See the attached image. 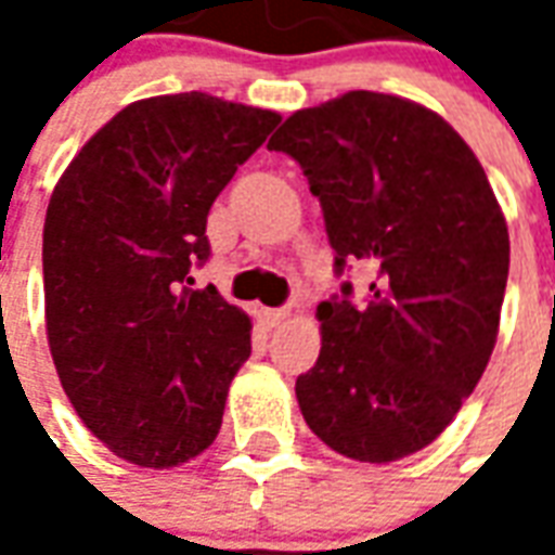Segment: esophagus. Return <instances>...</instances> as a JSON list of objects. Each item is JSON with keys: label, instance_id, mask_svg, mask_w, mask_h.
Here are the masks:
<instances>
[{"label": "esophagus", "instance_id": "esophagus-1", "mask_svg": "<svg viewBox=\"0 0 555 555\" xmlns=\"http://www.w3.org/2000/svg\"><path fill=\"white\" fill-rule=\"evenodd\" d=\"M258 318H261L267 326H279L285 318H288V309H261Z\"/></svg>", "mask_w": 555, "mask_h": 555}]
</instances>
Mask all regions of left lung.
<instances>
[{
	"label": "left lung",
	"instance_id": "1",
	"mask_svg": "<svg viewBox=\"0 0 555 555\" xmlns=\"http://www.w3.org/2000/svg\"><path fill=\"white\" fill-rule=\"evenodd\" d=\"M267 147L302 166L338 273L374 270L365 306L350 302V282L318 306L302 418L345 457L401 461L452 425L488 369L508 282L500 202L457 130L396 94L297 109Z\"/></svg>",
	"mask_w": 555,
	"mask_h": 555
}]
</instances>
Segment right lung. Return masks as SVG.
<instances>
[{
	"label": "right lung",
	"instance_id": "obj_1",
	"mask_svg": "<svg viewBox=\"0 0 555 555\" xmlns=\"http://www.w3.org/2000/svg\"><path fill=\"white\" fill-rule=\"evenodd\" d=\"M282 115L205 91L125 106L70 159L43 222L47 341L65 396L127 464L169 469L217 440L253 321L190 267L207 214Z\"/></svg>",
	"mask_w": 555,
	"mask_h": 555
}]
</instances>
